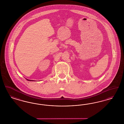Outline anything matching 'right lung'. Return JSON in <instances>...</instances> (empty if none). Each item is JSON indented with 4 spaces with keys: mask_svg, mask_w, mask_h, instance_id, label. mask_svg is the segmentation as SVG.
<instances>
[{
    "mask_svg": "<svg viewBox=\"0 0 124 124\" xmlns=\"http://www.w3.org/2000/svg\"><path fill=\"white\" fill-rule=\"evenodd\" d=\"M27 80H28V81H34V80H29V79H26Z\"/></svg>",
    "mask_w": 124,
    "mask_h": 124,
    "instance_id": "right-lung-1",
    "label": "right lung"
}]
</instances>
